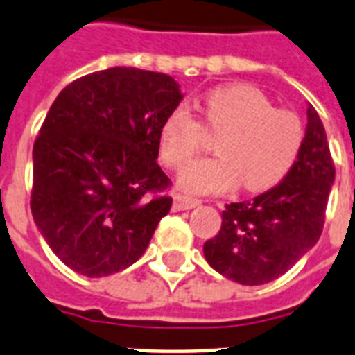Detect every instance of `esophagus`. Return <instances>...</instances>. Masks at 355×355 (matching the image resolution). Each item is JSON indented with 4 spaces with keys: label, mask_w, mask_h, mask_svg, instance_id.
Here are the masks:
<instances>
[{
    "label": "esophagus",
    "mask_w": 355,
    "mask_h": 355,
    "mask_svg": "<svg viewBox=\"0 0 355 355\" xmlns=\"http://www.w3.org/2000/svg\"><path fill=\"white\" fill-rule=\"evenodd\" d=\"M197 206H200V200L186 197V195H175V200H173V211H186V209H193Z\"/></svg>",
    "instance_id": "34e87169"
}]
</instances>
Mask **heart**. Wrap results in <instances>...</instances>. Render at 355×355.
<instances>
[{"label": "heart", "mask_w": 355, "mask_h": 355, "mask_svg": "<svg viewBox=\"0 0 355 355\" xmlns=\"http://www.w3.org/2000/svg\"><path fill=\"white\" fill-rule=\"evenodd\" d=\"M204 125L217 140V157L202 158L180 175V187L189 193H220L241 186L266 191L284 180L304 148V123L292 111L277 109L252 85H224L200 102ZM206 130L200 118L180 103L168 112L158 132L164 166L184 168L204 148Z\"/></svg>", "instance_id": "1"}]
</instances>
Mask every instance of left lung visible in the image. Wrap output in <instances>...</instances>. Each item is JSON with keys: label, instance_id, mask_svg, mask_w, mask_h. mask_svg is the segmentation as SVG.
I'll use <instances>...</instances> for the list:
<instances>
[{"label": "left lung", "instance_id": "left-lung-1", "mask_svg": "<svg viewBox=\"0 0 355 355\" xmlns=\"http://www.w3.org/2000/svg\"><path fill=\"white\" fill-rule=\"evenodd\" d=\"M304 148L284 180L253 200L226 204L204 255L220 275L259 286L275 281L318 243L336 168L318 111L308 105Z\"/></svg>", "mask_w": 355, "mask_h": 355}]
</instances>
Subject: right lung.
I'll use <instances>...</instances> for the list:
<instances>
[{
  "mask_svg": "<svg viewBox=\"0 0 355 355\" xmlns=\"http://www.w3.org/2000/svg\"><path fill=\"white\" fill-rule=\"evenodd\" d=\"M180 100L168 74L112 67L74 80L51 105L33 149L31 211L76 273L131 266L171 209L158 132Z\"/></svg>",
  "mask_w": 355,
  "mask_h": 355,
  "instance_id": "right-lung-1",
  "label": "right lung"
}]
</instances>
